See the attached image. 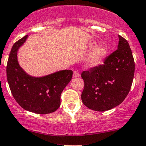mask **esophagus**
<instances>
[{
  "label": "esophagus",
  "instance_id": "1",
  "mask_svg": "<svg viewBox=\"0 0 146 146\" xmlns=\"http://www.w3.org/2000/svg\"><path fill=\"white\" fill-rule=\"evenodd\" d=\"M73 76L74 78H78L80 76V73H79V72L78 71V70H75L74 72V74H73Z\"/></svg>",
  "mask_w": 146,
  "mask_h": 146
}]
</instances>
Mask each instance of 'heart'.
<instances>
[{"mask_svg":"<svg viewBox=\"0 0 146 146\" xmlns=\"http://www.w3.org/2000/svg\"><path fill=\"white\" fill-rule=\"evenodd\" d=\"M106 48L103 46H98L94 49L93 52L91 53V57L88 59V64L90 66H95L98 64L102 58L106 55Z\"/></svg>","mask_w":146,"mask_h":146,"instance_id":"heart-1","label":"heart"}]
</instances>
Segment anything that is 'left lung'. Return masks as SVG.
Returning a JSON list of instances; mask_svg holds the SVG:
<instances>
[{
	"instance_id": "8db88e82",
	"label": "left lung",
	"mask_w": 146,
	"mask_h": 146,
	"mask_svg": "<svg viewBox=\"0 0 146 146\" xmlns=\"http://www.w3.org/2000/svg\"><path fill=\"white\" fill-rule=\"evenodd\" d=\"M117 49L103 64L82 73L84 88L82 100L93 110L103 112L121 104L133 82L135 62L128 41L119 35Z\"/></svg>"
}]
</instances>
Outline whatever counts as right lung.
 Listing matches in <instances>:
<instances>
[{
	"mask_svg": "<svg viewBox=\"0 0 146 146\" xmlns=\"http://www.w3.org/2000/svg\"><path fill=\"white\" fill-rule=\"evenodd\" d=\"M28 36L14 43L7 63V79L16 102L23 109L36 114H49L60 106V96L73 72L65 70L43 77L28 75L19 65L17 50Z\"/></svg>",
	"mask_w": 146,
	"mask_h": 146,
	"instance_id": "add662e5",
	"label": "right lung"
}]
</instances>
